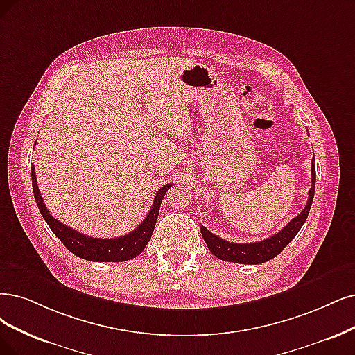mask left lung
<instances>
[{
  "label": "left lung",
  "instance_id": "obj_1",
  "mask_svg": "<svg viewBox=\"0 0 355 355\" xmlns=\"http://www.w3.org/2000/svg\"><path fill=\"white\" fill-rule=\"evenodd\" d=\"M314 186H316V165H314V159L311 161V189L309 190V200L306 207L301 211L298 216L291 219L288 224L272 237L261 240L257 243H230L224 239H219L218 235L212 234L207 228L200 227L203 240L206 241V245L209 250L212 252L218 259L225 261H234V263L241 265H260L265 261L277 257L284 248L293 241V239L298 234L301 227L304 225V222L309 216L310 207L314 198Z\"/></svg>",
  "mask_w": 355,
  "mask_h": 355
}]
</instances>
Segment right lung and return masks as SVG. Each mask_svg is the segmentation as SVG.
<instances>
[{"mask_svg":"<svg viewBox=\"0 0 355 355\" xmlns=\"http://www.w3.org/2000/svg\"><path fill=\"white\" fill-rule=\"evenodd\" d=\"M32 187H33V196H35L36 205L39 207V211H41L48 227L73 254L90 261H125L139 256L144 250V247L148 245L152 237L157 215H159V207H161L162 199L165 193L168 191V189L171 187V184L161 187L159 191L156 193L150 211L141 224L135 231H131L130 234H125L123 237H116V239L89 237V235H85L67 225H64L62 222H60L58 219L52 216L44 203L41 191H39L33 166H32Z\"/></svg>","mask_w":355,"mask_h":355,"instance_id":"obj_1","label":"right lung"}]
</instances>
